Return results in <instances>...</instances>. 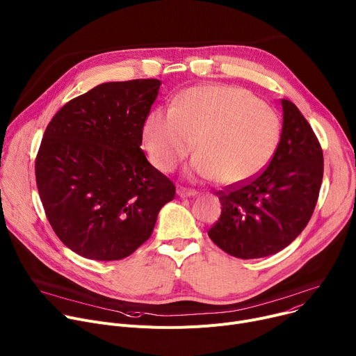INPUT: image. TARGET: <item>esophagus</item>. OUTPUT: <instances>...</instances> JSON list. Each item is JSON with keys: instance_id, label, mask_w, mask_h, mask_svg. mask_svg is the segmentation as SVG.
Returning <instances> with one entry per match:
<instances>
[{"instance_id": "esophagus-1", "label": "esophagus", "mask_w": 356, "mask_h": 356, "mask_svg": "<svg viewBox=\"0 0 356 356\" xmlns=\"http://www.w3.org/2000/svg\"><path fill=\"white\" fill-rule=\"evenodd\" d=\"M177 194H178L181 198H188V197H195V195H197V191L179 186V188H177Z\"/></svg>"}]
</instances>
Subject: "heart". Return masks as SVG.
<instances>
[{"label":"heart","instance_id":"obj_1","mask_svg":"<svg viewBox=\"0 0 356 356\" xmlns=\"http://www.w3.org/2000/svg\"><path fill=\"white\" fill-rule=\"evenodd\" d=\"M281 118L270 104L231 86L182 91L172 106H155L143 124L151 165L171 174L194 149L193 171L224 186L259 175L277 152Z\"/></svg>","mask_w":356,"mask_h":356}]
</instances>
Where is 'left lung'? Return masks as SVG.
Returning a JSON list of instances; mask_svg holds the SVG:
<instances>
[{
  "instance_id": "obj_1",
  "label": "left lung",
  "mask_w": 356,
  "mask_h": 356,
  "mask_svg": "<svg viewBox=\"0 0 356 356\" xmlns=\"http://www.w3.org/2000/svg\"><path fill=\"white\" fill-rule=\"evenodd\" d=\"M282 109L281 141L268 167L216 193L222 211L208 235L235 258H264L288 247L309 222L319 197L321 144L293 102L282 99Z\"/></svg>"
}]
</instances>
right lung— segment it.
<instances>
[{
	"label": "right lung",
	"instance_id": "obj_1",
	"mask_svg": "<svg viewBox=\"0 0 356 356\" xmlns=\"http://www.w3.org/2000/svg\"><path fill=\"white\" fill-rule=\"evenodd\" d=\"M159 86L155 78L99 84L68 101L44 132L38 194L54 232L81 257H129L175 197L174 182L141 149Z\"/></svg>",
	"mask_w": 356,
	"mask_h": 356
}]
</instances>
